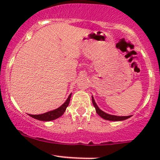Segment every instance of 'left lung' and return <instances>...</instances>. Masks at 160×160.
I'll return each mask as SVG.
<instances>
[{
    "instance_id": "8db88e82",
    "label": "left lung",
    "mask_w": 160,
    "mask_h": 160,
    "mask_svg": "<svg viewBox=\"0 0 160 160\" xmlns=\"http://www.w3.org/2000/svg\"><path fill=\"white\" fill-rule=\"evenodd\" d=\"M92 102H93V106H94L95 109H96V112L98 113V115L101 116L102 118L105 119V120L108 121H114V122H118V121H123L125 120V119L129 118L131 116H116V115H111V114H108L107 113L104 112L103 111H101V109L98 108V106L97 105V104L95 103L94 99L92 97Z\"/></svg>"
}]
</instances>
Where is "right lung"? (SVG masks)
Wrapping results in <instances>:
<instances>
[{
  "label": "right lung",
  "instance_id": "1",
  "mask_svg": "<svg viewBox=\"0 0 160 160\" xmlns=\"http://www.w3.org/2000/svg\"><path fill=\"white\" fill-rule=\"evenodd\" d=\"M70 98H71V93L69 95L68 98H67V101H65L63 104L60 106L58 108L55 109V110L49 111V112L44 113V114H29L31 117L37 119V120L39 121H44V122H49V121H52L55 119L58 118L60 116H62V114L65 112L66 109L68 107L69 103L70 101Z\"/></svg>",
  "mask_w": 160,
  "mask_h": 160
}]
</instances>
